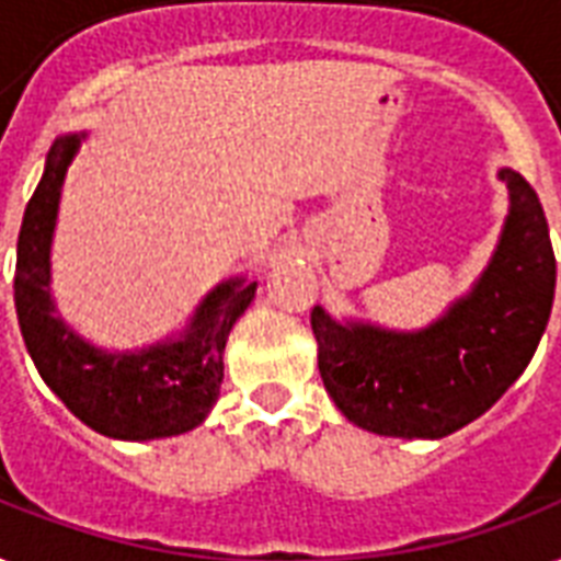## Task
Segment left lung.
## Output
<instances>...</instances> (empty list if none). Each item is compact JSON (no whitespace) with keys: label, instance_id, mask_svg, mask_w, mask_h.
Listing matches in <instances>:
<instances>
[{"label":"left lung","instance_id":"obj_1","mask_svg":"<svg viewBox=\"0 0 561 561\" xmlns=\"http://www.w3.org/2000/svg\"><path fill=\"white\" fill-rule=\"evenodd\" d=\"M492 262L471 294L419 332L337 323L314 306L317 367L341 413L381 436L439 439L483 416L536 355L548 329L557 259L539 194L518 174Z\"/></svg>","mask_w":561,"mask_h":561}]
</instances>
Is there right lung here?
<instances>
[{
	"label": "right lung",
	"mask_w": 561,
	"mask_h": 561,
	"mask_svg": "<svg viewBox=\"0 0 561 561\" xmlns=\"http://www.w3.org/2000/svg\"><path fill=\"white\" fill-rule=\"evenodd\" d=\"M83 134L60 136L31 194L16 241L13 302L22 341L43 381L83 425L113 439H160L197 427L224 381V346L255 297V282L209 290L178 341L139 352H104L66 329L51 302V236L69 162Z\"/></svg>",
	"instance_id": "1"
}]
</instances>
